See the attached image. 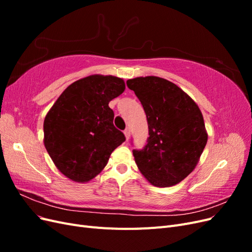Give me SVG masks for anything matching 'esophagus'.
Returning a JSON list of instances; mask_svg holds the SVG:
<instances>
[{
	"label": "esophagus",
	"mask_w": 252,
	"mask_h": 252,
	"mask_svg": "<svg viewBox=\"0 0 252 252\" xmlns=\"http://www.w3.org/2000/svg\"><path fill=\"white\" fill-rule=\"evenodd\" d=\"M124 134H125V138H126V140H129V139H130V129H129V128H126L125 130H124Z\"/></svg>",
	"instance_id": "34e87169"
}]
</instances>
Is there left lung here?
<instances>
[{"label": "left lung", "mask_w": 252, "mask_h": 252, "mask_svg": "<svg viewBox=\"0 0 252 252\" xmlns=\"http://www.w3.org/2000/svg\"><path fill=\"white\" fill-rule=\"evenodd\" d=\"M141 101L149 138L133 150L139 170L151 185H177L193 171L207 143L203 114L185 91L163 78L139 77L127 81Z\"/></svg>", "instance_id": "left-lung-1"}]
</instances>
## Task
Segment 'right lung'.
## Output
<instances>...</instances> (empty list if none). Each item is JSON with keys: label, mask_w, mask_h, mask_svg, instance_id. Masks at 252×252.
<instances>
[{"label": "right lung", "mask_w": 252, "mask_h": 252, "mask_svg": "<svg viewBox=\"0 0 252 252\" xmlns=\"http://www.w3.org/2000/svg\"><path fill=\"white\" fill-rule=\"evenodd\" d=\"M125 82L93 74L70 84L44 120V145L66 178L86 183L107 165L111 152L125 141L113 125L108 104L124 93Z\"/></svg>", "instance_id": "add662e5"}]
</instances>
